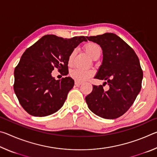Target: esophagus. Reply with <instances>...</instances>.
Segmentation results:
<instances>
[{
	"instance_id": "1",
	"label": "esophagus",
	"mask_w": 157,
	"mask_h": 157,
	"mask_svg": "<svg viewBox=\"0 0 157 157\" xmlns=\"http://www.w3.org/2000/svg\"><path fill=\"white\" fill-rule=\"evenodd\" d=\"M82 83L81 82H79V81H77L75 80V84L76 85V86H79V85H81Z\"/></svg>"
}]
</instances>
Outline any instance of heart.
<instances>
[{
  "label": "heart",
  "mask_w": 157,
  "mask_h": 157,
  "mask_svg": "<svg viewBox=\"0 0 157 157\" xmlns=\"http://www.w3.org/2000/svg\"><path fill=\"white\" fill-rule=\"evenodd\" d=\"M84 50L86 52L90 57H91L93 59L95 58L98 57L100 56L101 52H102V49L100 47V46L97 44L94 43V42H89L84 45ZM75 55V52H72L71 55H69L68 63V65L72 64L73 59ZM93 75V71L91 70H84V69H80V68H73L70 71V75L71 78L75 79V80L79 82H83L86 80L90 77Z\"/></svg>",
  "instance_id": "heart-1"
}]
</instances>
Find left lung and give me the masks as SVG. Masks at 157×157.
<instances>
[{"mask_svg":"<svg viewBox=\"0 0 157 157\" xmlns=\"http://www.w3.org/2000/svg\"><path fill=\"white\" fill-rule=\"evenodd\" d=\"M102 50V62L95 78L109 86L93 85V91L85 98L88 107L95 115L116 119L126 112L141 89L143 71L135 52L121 37L113 33L86 36ZM103 84V86H104Z\"/></svg>","mask_w":157,"mask_h":157,"instance_id":"left-lung-1","label":"left lung"}]
</instances>
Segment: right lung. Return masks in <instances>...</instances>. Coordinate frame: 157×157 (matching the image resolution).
Instances as JSON below:
<instances>
[{
	"label": "right lung",
	"mask_w": 157,
	"mask_h": 157,
	"mask_svg": "<svg viewBox=\"0 0 157 157\" xmlns=\"http://www.w3.org/2000/svg\"><path fill=\"white\" fill-rule=\"evenodd\" d=\"M86 41L83 36L67 39L47 34L24 52L14 70V90L29 114L47 116L62 108L74 80L70 77L56 80L52 71L57 68L62 75H67L69 55Z\"/></svg>",
	"instance_id": "add662e5"
}]
</instances>
